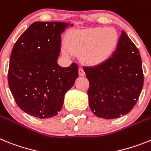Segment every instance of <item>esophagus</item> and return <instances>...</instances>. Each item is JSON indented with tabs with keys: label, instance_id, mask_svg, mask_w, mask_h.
<instances>
[{
	"label": "esophagus",
	"instance_id": "1",
	"mask_svg": "<svg viewBox=\"0 0 151 151\" xmlns=\"http://www.w3.org/2000/svg\"><path fill=\"white\" fill-rule=\"evenodd\" d=\"M79 75L81 76V77H83V76L85 75V72L82 68H79Z\"/></svg>",
	"mask_w": 151,
	"mask_h": 151
}]
</instances>
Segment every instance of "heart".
<instances>
[{
    "instance_id": "obj_1",
    "label": "heart",
    "mask_w": 151,
    "mask_h": 151,
    "mask_svg": "<svg viewBox=\"0 0 151 151\" xmlns=\"http://www.w3.org/2000/svg\"><path fill=\"white\" fill-rule=\"evenodd\" d=\"M119 36L112 28H95L74 30L69 34L64 47V53L70 56L81 53L83 62L90 66L104 63L117 46Z\"/></svg>"
}]
</instances>
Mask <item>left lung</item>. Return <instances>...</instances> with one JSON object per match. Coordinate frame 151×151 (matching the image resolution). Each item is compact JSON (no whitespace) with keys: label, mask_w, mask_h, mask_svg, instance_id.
<instances>
[{"label":"left lung","mask_w":151,"mask_h":151,"mask_svg":"<svg viewBox=\"0 0 151 151\" xmlns=\"http://www.w3.org/2000/svg\"><path fill=\"white\" fill-rule=\"evenodd\" d=\"M83 70L90 83L89 105L97 117L117 119L135 106L144 85L142 62L138 49L123 30L109 58Z\"/></svg>","instance_id":"obj_1"}]
</instances>
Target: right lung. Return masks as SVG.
I'll list each match as a JSON object with an SVG mask.
<instances>
[{"label": "right lung", "mask_w": 151, "mask_h": 151, "mask_svg": "<svg viewBox=\"0 0 151 151\" xmlns=\"http://www.w3.org/2000/svg\"><path fill=\"white\" fill-rule=\"evenodd\" d=\"M68 25L35 22L14 44L7 75L9 87L18 106L29 115L39 119L57 115L65 94L79 77L76 63L68 68L57 63L61 35Z\"/></svg>", "instance_id": "add662e5"}]
</instances>
